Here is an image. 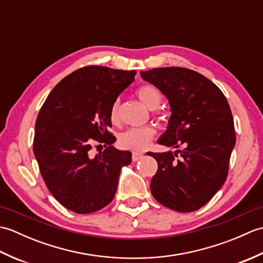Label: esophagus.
<instances>
[{"instance_id": "1", "label": "esophagus", "mask_w": 263, "mask_h": 263, "mask_svg": "<svg viewBox=\"0 0 263 263\" xmlns=\"http://www.w3.org/2000/svg\"><path fill=\"white\" fill-rule=\"evenodd\" d=\"M143 157V154H141V153H137V152H135L132 154V159H133V161H138L139 159H141Z\"/></svg>"}]
</instances>
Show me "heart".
Segmentation results:
<instances>
[{"instance_id": "b5f03b06", "label": "heart", "mask_w": 263, "mask_h": 263, "mask_svg": "<svg viewBox=\"0 0 263 263\" xmlns=\"http://www.w3.org/2000/svg\"><path fill=\"white\" fill-rule=\"evenodd\" d=\"M137 95L141 103L149 109H155L158 107L161 102V93L157 88L152 85H143L137 90ZM119 107L120 100L116 99L111 104L109 109L110 121L116 123L119 121ZM156 135V128L153 126H141V127H132L123 132L120 136V144L123 148L131 150H140L146 149Z\"/></svg>"}]
</instances>
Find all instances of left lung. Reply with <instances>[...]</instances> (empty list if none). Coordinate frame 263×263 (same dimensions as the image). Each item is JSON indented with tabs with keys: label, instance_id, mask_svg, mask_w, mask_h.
I'll use <instances>...</instances> for the list:
<instances>
[{
	"label": "left lung",
	"instance_id": "1",
	"mask_svg": "<svg viewBox=\"0 0 263 263\" xmlns=\"http://www.w3.org/2000/svg\"><path fill=\"white\" fill-rule=\"evenodd\" d=\"M168 99L172 115L158 143L180 148L148 153L158 163L150 190L159 203L191 212L203 206L225 183L235 146L234 121L224 93L214 82L185 68L141 71Z\"/></svg>",
	"mask_w": 263,
	"mask_h": 263
}]
</instances>
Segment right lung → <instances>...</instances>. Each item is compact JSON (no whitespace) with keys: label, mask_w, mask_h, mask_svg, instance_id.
Instances as JSON below:
<instances>
[{"label":"right lung","mask_w":263,"mask_h":263,"mask_svg":"<svg viewBox=\"0 0 263 263\" xmlns=\"http://www.w3.org/2000/svg\"><path fill=\"white\" fill-rule=\"evenodd\" d=\"M136 73L85 66L61 80L39 110L33 154L49 192L66 209L90 214L115 197L121 170L130 165L132 154L111 146L116 138L108 131L109 109ZM95 141L106 148L92 158Z\"/></svg>","instance_id":"add662e5"}]
</instances>
